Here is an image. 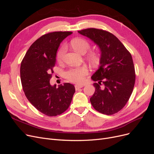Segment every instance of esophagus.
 <instances>
[{
  "label": "esophagus",
  "mask_w": 154,
  "mask_h": 154,
  "mask_svg": "<svg viewBox=\"0 0 154 154\" xmlns=\"http://www.w3.org/2000/svg\"><path fill=\"white\" fill-rule=\"evenodd\" d=\"M83 86H84L83 85H79V84H76V85H75V86H74V87H75V89H76V90H78L79 88H82Z\"/></svg>",
  "instance_id": "34e87169"
}]
</instances>
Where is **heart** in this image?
<instances>
[{"label": "heart", "mask_w": 154, "mask_h": 154, "mask_svg": "<svg viewBox=\"0 0 154 154\" xmlns=\"http://www.w3.org/2000/svg\"><path fill=\"white\" fill-rule=\"evenodd\" d=\"M71 45L72 48L78 52L82 54H85L91 48V44L82 38H76L71 40ZM66 52V45H62L59 48L57 53V60L58 62H63L65 54ZM87 57L89 62L93 64L97 63L99 62V55L95 51H90L87 54ZM88 73V69L85 66L71 68L69 69L65 73L66 77L70 82L74 83H82L83 82L85 77Z\"/></svg>", "instance_id": "1"}]
</instances>
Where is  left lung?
<instances>
[{
  "mask_svg": "<svg viewBox=\"0 0 154 154\" xmlns=\"http://www.w3.org/2000/svg\"><path fill=\"white\" fill-rule=\"evenodd\" d=\"M79 33L99 46L101 54L99 69L91 78L95 92L90 98L99 112L112 115L122 110L131 96L136 80L132 55L119 40L105 30L88 28Z\"/></svg>",
  "mask_w": 154,
  "mask_h": 154,
  "instance_id": "1",
  "label": "left lung"
}]
</instances>
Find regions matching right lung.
Returning <instances> with one entry per match:
<instances>
[{"label":"right lung","mask_w":154,"mask_h":154,"mask_svg":"<svg viewBox=\"0 0 154 154\" xmlns=\"http://www.w3.org/2000/svg\"><path fill=\"white\" fill-rule=\"evenodd\" d=\"M71 31L46 33L34 42L26 52L20 65V80L27 100L35 108L48 116L62 114L71 104L75 92L74 86H51L57 49Z\"/></svg>","instance_id":"right-lung-1"}]
</instances>
